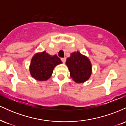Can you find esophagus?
Listing matches in <instances>:
<instances>
[{
    "label": "esophagus",
    "mask_w": 126,
    "mask_h": 126,
    "mask_svg": "<svg viewBox=\"0 0 126 126\" xmlns=\"http://www.w3.org/2000/svg\"><path fill=\"white\" fill-rule=\"evenodd\" d=\"M66 58H62L61 59V60L62 61V62H63V63H65V62H66Z\"/></svg>",
    "instance_id": "esophagus-1"
}]
</instances>
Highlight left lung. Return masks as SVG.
Here are the masks:
<instances>
[{
	"mask_svg": "<svg viewBox=\"0 0 126 126\" xmlns=\"http://www.w3.org/2000/svg\"><path fill=\"white\" fill-rule=\"evenodd\" d=\"M70 76L76 83H84L87 81L92 74V64L87 56L79 51H75L66 59Z\"/></svg>",
	"mask_w": 126,
	"mask_h": 126,
	"instance_id": "1",
	"label": "left lung"
}]
</instances>
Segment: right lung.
<instances>
[{"label": "right lung", "mask_w": 126, "mask_h": 126, "mask_svg": "<svg viewBox=\"0 0 126 126\" xmlns=\"http://www.w3.org/2000/svg\"><path fill=\"white\" fill-rule=\"evenodd\" d=\"M62 63L56 54L51 56L46 51L39 52L32 57L29 70L35 80L45 81L51 77L54 67Z\"/></svg>", "instance_id": "right-lung-1"}]
</instances>
